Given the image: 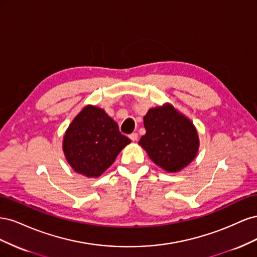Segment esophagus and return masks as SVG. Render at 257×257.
Instances as JSON below:
<instances>
[{
    "label": "esophagus",
    "instance_id": "34e87169",
    "mask_svg": "<svg viewBox=\"0 0 257 257\" xmlns=\"http://www.w3.org/2000/svg\"><path fill=\"white\" fill-rule=\"evenodd\" d=\"M128 137H130V139H131L132 142H136L137 138H138V134L137 133H132V134L128 135Z\"/></svg>",
    "mask_w": 257,
    "mask_h": 257
}]
</instances>
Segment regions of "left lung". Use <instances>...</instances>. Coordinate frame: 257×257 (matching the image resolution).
I'll list each match as a JSON object with an SVG mask.
<instances>
[{"instance_id": "1", "label": "left lung", "mask_w": 257, "mask_h": 257, "mask_svg": "<svg viewBox=\"0 0 257 257\" xmlns=\"http://www.w3.org/2000/svg\"><path fill=\"white\" fill-rule=\"evenodd\" d=\"M146 135L139 145L155 164L176 173L189 165L198 150V136L193 123L172 106L152 108L144 116Z\"/></svg>"}]
</instances>
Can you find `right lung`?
<instances>
[{"mask_svg": "<svg viewBox=\"0 0 257 257\" xmlns=\"http://www.w3.org/2000/svg\"><path fill=\"white\" fill-rule=\"evenodd\" d=\"M130 143V138L120 133L118 124L103 109L87 106L66 131L63 150L77 173L98 177Z\"/></svg>", "mask_w": 257, "mask_h": 257, "instance_id": "1", "label": "right lung"}]
</instances>
